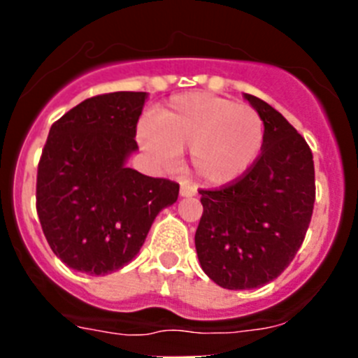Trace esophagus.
I'll use <instances>...</instances> for the list:
<instances>
[{"label": "esophagus", "mask_w": 358, "mask_h": 358, "mask_svg": "<svg viewBox=\"0 0 358 358\" xmlns=\"http://www.w3.org/2000/svg\"><path fill=\"white\" fill-rule=\"evenodd\" d=\"M181 197H195L197 195V188L192 182H181Z\"/></svg>", "instance_id": "34e87169"}]
</instances>
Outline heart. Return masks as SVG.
Instances as JSON below:
<instances>
[{"instance_id": "1", "label": "heart", "mask_w": 358, "mask_h": 358, "mask_svg": "<svg viewBox=\"0 0 358 358\" xmlns=\"http://www.w3.org/2000/svg\"><path fill=\"white\" fill-rule=\"evenodd\" d=\"M265 127L258 110L210 93L173 96L143 118L138 141L157 163L170 166L189 150V169L199 181L227 186L242 179L260 156Z\"/></svg>"}]
</instances>
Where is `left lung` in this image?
<instances>
[{"instance_id": "left-lung-1", "label": "left lung", "mask_w": 358, "mask_h": 358, "mask_svg": "<svg viewBox=\"0 0 358 358\" xmlns=\"http://www.w3.org/2000/svg\"><path fill=\"white\" fill-rule=\"evenodd\" d=\"M243 98L264 120L262 154L242 179L201 189L195 249L217 285L249 290L276 280L301 248L315 201L312 150L274 107Z\"/></svg>"}]
</instances>
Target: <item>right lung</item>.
Masks as SVG:
<instances>
[{"instance_id": "add662e5", "label": "right lung", "mask_w": 358, "mask_h": 358, "mask_svg": "<svg viewBox=\"0 0 358 358\" xmlns=\"http://www.w3.org/2000/svg\"><path fill=\"white\" fill-rule=\"evenodd\" d=\"M147 93L87 98L57 120L37 169V215L68 267L103 276L136 258L179 185L129 169Z\"/></svg>"}]
</instances>
